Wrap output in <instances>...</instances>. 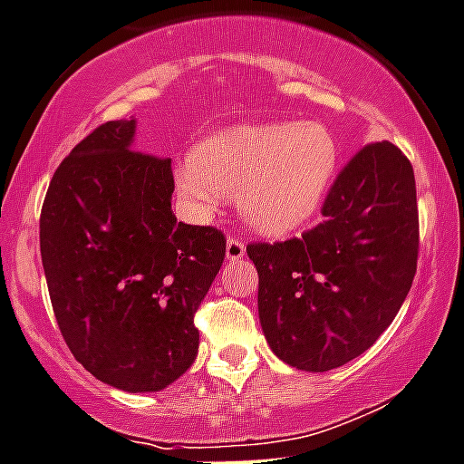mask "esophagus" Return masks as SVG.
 I'll use <instances>...</instances> for the list:
<instances>
[{
    "instance_id": "esophagus-1",
    "label": "esophagus",
    "mask_w": 464,
    "mask_h": 464,
    "mask_svg": "<svg viewBox=\"0 0 464 464\" xmlns=\"http://www.w3.org/2000/svg\"><path fill=\"white\" fill-rule=\"evenodd\" d=\"M246 255V244L241 239H227V246H225V257L227 262H239Z\"/></svg>"
}]
</instances>
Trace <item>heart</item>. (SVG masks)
<instances>
[{
	"label": "heart",
	"mask_w": 464,
	"mask_h": 464,
	"mask_svg": "<svg viewBox=\"0 0 464 464\" xmlns=\"http://www.w3.org/2000/svg\"><path fill=\"white\" fill-rule=\"evenodd\" d=\"M339 166V143L321 122L229 127L196 150L178 170V191L198 214L235 193L248 225L280 235L310 218Z\"/></svg>",
	"instance_id": "heart-1"
}]
</instances>
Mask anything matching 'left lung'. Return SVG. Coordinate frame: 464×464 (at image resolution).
I'll list each match as a JSON object with an SVG mask.
<instances>
[{
  "label": "left lung",
  "instance_id": "1",
  "mask_svg": "<svg viewBox=\"0 0 464 464\" xmlns=\"http://www.w3.org/2000/svg\"><path fill=\"white\" fill-rule=\"evenodd\" d=\"M414 173L390 140L351 159L301 239L250 244L259 324L271 351L301 372H330L373 346L417 271Z\"/></svg>",
  "mask_w": 464,
  "mask_h": 464
}]
</instances>
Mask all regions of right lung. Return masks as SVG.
Masks as SVG:
<instances>
[{
	"mask_svg": "<svg viewBox=\"0 0 464 464\" xmlns=\"http://www.w3.org/2000/svg\"><path fill=\"white\" fill-rule=\"evenodd\" d=\"M136 118L97 127L63 159L41 214V257L74 360L116 390L159 392L198 355L193 314L225 237L173 214L170 159L139 152Z\"/></svg>",
	"mask_w": 464,
	"mask_h": 464,
	"instance_id": "obj_1",
	"label": "right lung"
}]
</instances>
